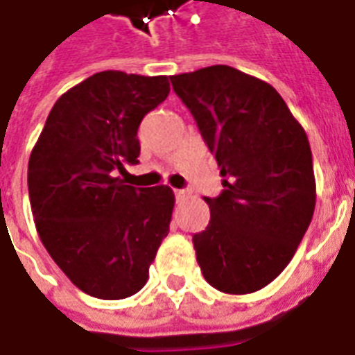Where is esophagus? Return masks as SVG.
I'll list each match as a JSON object with an SVG mask.
<instances>
[{
    "label": "esophagus",
    "instance_id": "esophagus-1",
    "mask_svg": "<svg viewBox=\"0 0 355 355\" xmlns=\"http://www.w3.org/2000/svg\"><path fill=\"white\" fill-rule=\"evenodd\" d=\"M175 196H177V200L180 202V200H184L186 198V190H175Z\"/></svg>",
    "mask_w": 355,
    "mask_h": 355
}]
</instances>
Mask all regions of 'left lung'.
<instances>
[{"label":"left lung","instance_id":"left-lung-1","mask_svg":"<svg viewBox=\"0 0 355 355\" xmlns=\"http://www.w3.org/2000/svg\"><path fill=\"white\" fill-rule=\"evenodd\" d=\"M171 84L225 188L205 198L211 219L192 238L203 277L227 294L263 288L294 257L315 209L306 130L271 84L229 65L175 74Z\"/></svg>","mask_w":355,"mask_h":355}]
</instances>
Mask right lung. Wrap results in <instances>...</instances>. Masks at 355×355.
Masks as SVG:
<instances>
[{"mask_svg": "<svg viewBox=\"0 0 355 355\" xmlns=\"http://www.w3.org/2000/svg\"><path fill=\"white\" fill-rule=\"evenodd\" d=\"M169 90L167 76L92 74L55 101L31 153L28 196L40 240L94 298L136 294L169 234V186L136 188L119 177L126 163H138V126Z\"/></svg>", "mask_w": 355, "mask_h": 355, "instance_id": "1", "label": "right lung"}]
</instances>
